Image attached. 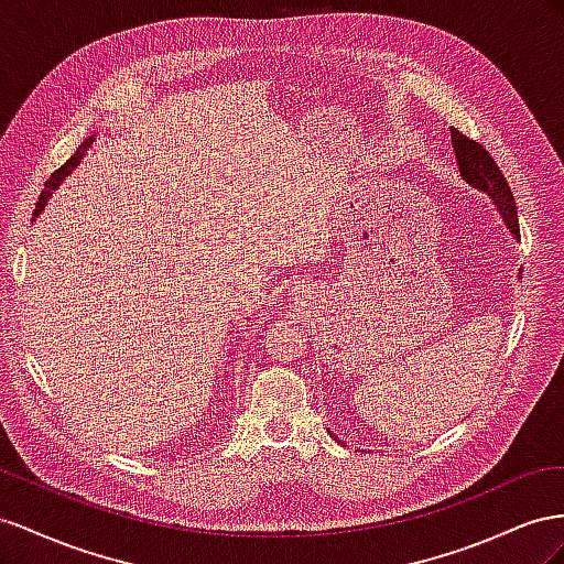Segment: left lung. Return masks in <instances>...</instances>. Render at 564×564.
<instances>
[{
  "mask_svg": "<svg viewBox=\"0 0 564 564\" xmlns=\"http://www.w3.org/2000/svg\"><path fill=\"white\" fill-rule=\"evenodd\" d=\"M452 143L458 160L460 176L470 186L485 191L494 200L498 215L503 217L506 227L514 238H520V224H518V207H514L512 191L506 182L503 172L494 163L491 153L481 147V143L460 134L458 130H452Z\"/></svg>",
  "mask_w": 564,
  "mask_h": 564,
  "instance_id": "obj_1",
  "label": "left lung"
}]
</instances>
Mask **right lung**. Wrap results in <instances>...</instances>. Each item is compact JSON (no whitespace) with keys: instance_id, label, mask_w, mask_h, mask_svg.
<instances>
[{"instance_id":"obj_1","label":"right lung","mask_w":564,"mask_h":564,"mask_svg":"<svg viewBox=\"0 0 564 564\" xmlns=\"http://www.w3.org/2000/svg\"><path fill=\"white\" fill-rule=\"evenodd\" d=\"M91 141H94V137H89L87 141H83V143H79V149H77V153L68 160V163L66 165H63V167H58L52 176H50V182H46L44 184V191H42V196H40V200H37V205H35V215H40L42 210H44V205H46V200H50L52 198V191L63 182V180H66V176L79 165V160H83V155L87 153V149L91 147Z\"/></svg>"}]
</instances>
